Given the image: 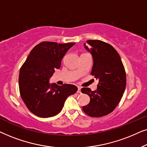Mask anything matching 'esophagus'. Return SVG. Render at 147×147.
<instances>
[{
	"instance_id": "34e87169",
	"label": "esophagus",
	"mask_w": 147,
	"mask_h": 147,
	"mask_svg": "<svg viewBox=\"0 0 147 147\" xmlns=\"http://www.w3.org/2000/svg\"><path fill=\"white\" fill-rule=\"evenodd\" d=\"M78 93H81V87H80V86L78 87Z\"/></svg>"
}]
</instances>
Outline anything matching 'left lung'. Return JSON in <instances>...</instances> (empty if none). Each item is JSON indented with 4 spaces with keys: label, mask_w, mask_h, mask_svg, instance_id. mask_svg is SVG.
<instances>
[{
    "label": "left lung",
    "mask_w": 147,
    "mask_h": 147,
    "mask_svg": "<svg viewBox=\"0 0 147 147\" xmlns=\"http://www.w3.org/2000/svg\"><path fill=\"white\" fill-rule=\"evenodd\" d=\"M84 47L93 57L91 74L99 84L95 91L88 88L81 90L90 98V103L82 109L88 116L101 117L113 111L121 100L126 88L125 69L119 54L110 44L88 40Z\"/></svg>",
    "instance_id": "left-lung-1"
}]
</instances>
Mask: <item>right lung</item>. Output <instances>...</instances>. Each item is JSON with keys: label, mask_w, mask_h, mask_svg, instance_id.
<instances>
[{"label": "right lung", "mask_w": 147, "mask_h": 147, "mask_svg": "<svg viewBox=\"0 0 147 147\" xmlns=\"http://www.w3.org/2000/svg\"><path fill=\"white\" fill-rule=\"evenodd\" d=\"M75 43H57L44 41L31 50L19 71L21 96L30 111L41 118L59 113L68 96L78 88L72 84L58 86L50 84L55 69L61 67V60Z\"/></svg>", "instance_id": "obj_1"}]
</instances>
